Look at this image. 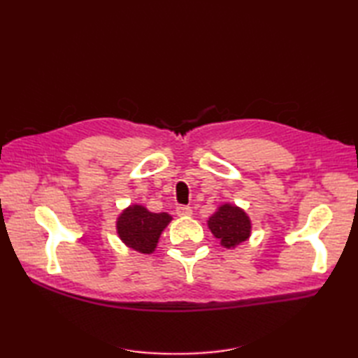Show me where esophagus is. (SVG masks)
Instances as JSON below:
<instances>
[{
	"mask_svg": "<svg viewBox=\"0 0 358 358\" xmlns=\"http://www.w3.org/2000/svg\"><path fill=\"white\" fill-rule=\"evenodd\" d=\"M175 212H177L178 217H189L192 215V209L189 206H178L177 209H175Z\"/></svg>",
	"mask_w": 358,
	"mask_h": 358,
	"instance_id": "34e87169",
	"label": "esophagus"
}]
</instances>
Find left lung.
Listing matches in <instances>:
<instances>
[{
  "instance_id": "8db88e82",
  "label": "left lung",
  "mask_w": 358,
  "mask_h": 358,
  "mask_svg": "<svg viewBox=\"0 0 358 358\" xmlns=\"http://www.w3.org/2000/svg\"><path fill=\"white\" fill-rule=\"evenodd\" d=\"M209 229L220 238L226 248H235L241 241H246L250 235V222L248 215L237 206L223 204L209 218Z\"/></svg>"
}]
</instances>
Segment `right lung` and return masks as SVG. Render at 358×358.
Returning <instances> with one entry per match:
<instances>
[{
  "label": "right lung",
  "mask_w": 358,
  "mask_h": 358,
  "mask_svg": "<svg viewBox=\"0 0 358 358\" xmlns=\"http://www.w3.org/2000/svg\"><path fill=\"white\" fill-rule=\"evenodd\" d=\"M172 220L166 212L152 214L143 206H129L117 222L120 238L129 248L141 254H150L155 249L162 231Z\"/></svg>",
  "instance_id": "1"
}]
</instances>
